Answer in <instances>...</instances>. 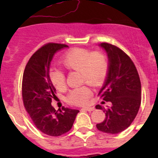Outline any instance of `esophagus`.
<instances>
[{"label":"esophagus","instance_id":"34e87169","mask_svg":"<svg viewBox=\"0 0 158 158\" xmlns=\"http://www.w3.org/2000/svg\"><path fill=\"white\" fill-rule=\"evenodd\" d=\"M94 110V107H84L82 108V110H87V111H93Z\"/></svg>","mask_w":158,"mask_h":158}]
</instances>
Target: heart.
Returning <instances> with one entry per match:
<instances>
[{"label":"heart","mask_w":158,"mask_h":158,"mask_svg":"<svg viewBox=\"0 0 158 158\" xmlns=\"http://www.w3.org/2000/svg\"><path fill=\"white\" fill-rule=\"evenodd\" d=\"M60 63L68 70L79 71L82 82L92 86H98L103 82L107 73V60L105 55L100 52H94L84 48H73L64 53ZM53 86L62 90L65 86L64 72L59 69H52L49 74ZM91 90L86 86L73 89L67 97V101L73 105L86 103L91 97Z\"/></svg>","instance_id":"obj_1"}]
</instances>
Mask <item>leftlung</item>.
Wrapping results in <instances>:
<instances>
[{
    "instance_id": "8db88e82",
    "label": "left lung",
    "mask_w": 158,
    "mask_h": 158,
    "mask_svg": "<svg viewBox=\"0 0 158 158\" xmlns=\"http://www.w3.org/2000/svg\"><path fill=\"white\" fill-rule=\"evenodd\" d=\"M99 47L106 53L108 68L98 94L111 106H96L106 114L105 120L97 128L102 132L115 135L127 129L137 115L141 104V83L135 64L122 50L106 43Z\"/></svg>"
}]
</instances>
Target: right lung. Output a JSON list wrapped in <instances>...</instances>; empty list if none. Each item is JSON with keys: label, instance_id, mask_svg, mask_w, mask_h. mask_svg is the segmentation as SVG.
Instances as JSON below:
<instances>
[{"label": "right lung", "instance_id": "right-lung-1", "mask_svg": "<svg viewBox=\"0 0 158 158\" xmlns=\"http://www.w3.org/2000/svg\"><path fill=\"white\" fill-rule=\"evenodd\" d=\"M67 48L64 44H46L31 56L23 71L24 107L36 127L49 136H60L70 130L79 112L64 106L56 110L51 104L56 97V89L49 76L51 62L57 52Z\"/></svg>", "mask_w": 158, "mask_h": 158}]
</instances>
